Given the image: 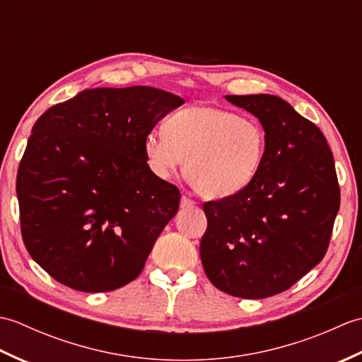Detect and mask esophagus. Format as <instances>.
<instances>
[{
	"label": "esophagus",
	"instance_id": "34e87169",
	"mask_svg": "<svg viewBox=\"0 0 362 362\" xmlns=\"http://www.w3.org/2000/svg\"><path fill=\"white\" fill-rule=\"evenodd\" d=\"M193 205H194L193 199H189L187 196H182V199H180V206H182V209H189V206H193Z\"/></svg>",
	"mask_w": 362,
	"mask_h": 362
}]
</instances>
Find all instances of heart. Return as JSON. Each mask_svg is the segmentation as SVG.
<instances>
[{
    "label": "heart",
    "mask_w": 362,
    "mask_h": 362,
    "mask_svg": "<svg viewBox=\"0 0 362 362\" xmlns=\"http://www.w3.org/2000/svg\"><path fill=\"white\" fill-rule=\"evenodd\" d=\"M261 122L211 105H193L168 118L165 130L144 138L151 169L161 179L185 165L199 194L224 199L241 193L255 179L266 153Z\"/></svg>",
    "instance_id": "heart-1"
}]
</instances>
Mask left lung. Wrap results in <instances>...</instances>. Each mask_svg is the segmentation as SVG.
<instances>
[{"label":"left lung","instance_id":"8db88e82","mask_svg":"<svg viewBox=\"0 0 362 362\" xmlns=\"http://www.w3.org/2000/svg\"><path fill=\"white\" fill-rule=\"evenodd\" d=\"M267 135L263 165L235 196L204 204L201 259L230 296L266 298L289 289L325 257L341 191L332 149L314 122L274 95H230Z\"/></svg>","mask_w":362,"mask_h":362}]
</instances>
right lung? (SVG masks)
I'll return each instance as SVG.
<instances>
[{
	"label": "right lung",
	"mask_w": 362,
	"mask_h": 362,
	"mask_svg": "<svg viewBox=\"0 0 362 362\" xmlns=\"http://www.w3.org/2000/svg\"><path fill=\"white\" fill-rule=\"evenodd\" d=\"M183 99L153 87L91 88L52 105L18 166L21 236L54 280L82 292L135 280L180 204L144 138Z\"/></svg>",
	"instance_id": "add662e5"
}]
</instances>
